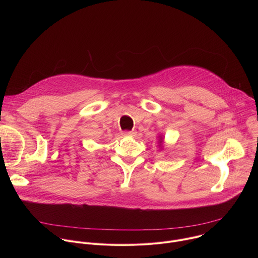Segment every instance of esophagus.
<instances>
[{
    "instance_id": "esophagus-1",
    "label": "esophagus",
    "mask_w": 258,
    "mask_h": 258,
    "mask_svg": "<svg viewBox=\"0 0 258 258\" xmlns=\"http://www.w3.org/2000/svg\"><path fill=\"white\" fill-rule=\"evenodd\" d=\"M123 135L126 136V137H135V136H136V133H135V132H124Z\"/></svg>"
}]
</instances>
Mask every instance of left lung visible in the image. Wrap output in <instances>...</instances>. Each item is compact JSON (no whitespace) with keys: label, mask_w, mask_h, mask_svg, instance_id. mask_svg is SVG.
Listing matches in <instances>:
<instances>
[{"label":"left lung","mask_w":258,"mask_h":258,"mask_svg":"<svg viewBox=\"0 0 258 258\" xmlns=\"http://www.w3.org/2000/svg\"><path fill=\"white\" fill-rule=\"evenodd\" d=\"M162 142H163V140H162V137H161V138H160V140H159V144L161 145V144H162ZM160 145H159V146H160Z\"/></svg>","instance_id":"8db88e82"}]
</instances>
